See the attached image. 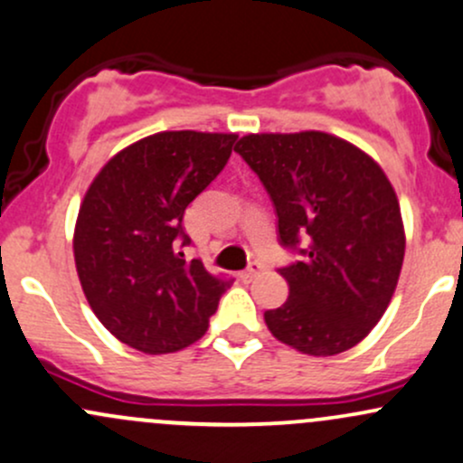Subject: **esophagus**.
Returning a JSON list of instances; mask_svg holds the SVG:
<instances>
[{
	"label": "esophagus",
	"mask_w": 463,
	"mask_h": 463,
	"mask_svg": "<svg viewBox=\"0 0 463 463\" xmlns=\"http://www.w3.org/2000/svg\"><path fill=\"white\" fill-rule=\"evenodd\" d=\"M264 269H267V264L260 262V260H253V262L249 264V267L245 269V271L241 273V279H242V282H251V279H253V278H258V275L262 273Z\"/></svg>",
	"instance_id": "obj_1"
}]
</instances>
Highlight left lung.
<instances>
[{"instance_id": "left-lung-1", "label": "left lung", "mask_w": 463, "mask_h": 463, "mask_svg": "<svg viewBox=\"0 0 463 463\" xmlns=\"http://www.w3.org/2000/svg\"><path fill=\"white\" fill-rule=\"evenodd\" d=\"M236 153L271 196L279 245L298 256L279 267L288 299L264 313L269 330L304 354L350 350L387 310L402 269L392 184L363 150L319 131L247 135Z\"/></svg>"}]
</instances>
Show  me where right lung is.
Listing matches in <instances>:
<instances>
[{
  "instance_id": "right-lung-1",
  "label": "right lung",
  "mask_w": 463,
  "mask_h": 463,
  "mask_svg": "<svg viewBox=\"0 0 463 463\" xmlns=\"http://www.w3.org/2000/svg\"><path fill=\"white\" fill-rule=\"evenodd\" d=\"M238 135L165 131L118 153L78 212L76 271L100 324L146 354L205 335L233 278L185 260L184 214L230 162Z\"/></svg>"
}]
</instances>
